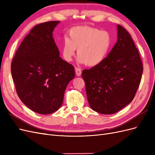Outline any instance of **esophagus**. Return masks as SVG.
Returning <instances> with one entry per match:
<instances>
[{
    "instance_id": "34e87169",
    "label": "esophagus",
    "mask_w": 155,
    "mask_h": 155,
    "mask_svg": "<svg viewBox=\"0 0 155 155\" xmlns=\"http://www.w3.org/2000/svg\"><path fill=\"white\" fill-rule=\"evenodd\" d=\"M75 71H76V74L78 76H80L81 74V70L79 68H78V67H76L75 68Z\"/></svg>"
}]
</instances>
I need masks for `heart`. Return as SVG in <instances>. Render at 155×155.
<instances>
[{
    "mask_svg": "<svg viewBox=\"0 0 155 155\" xmlns=\"http://www.w3.org/2000/svg\"><path fill=\"white\" fill-rule=\"evenodd\" d=\"M64 38L63 57L71 61L78 48L79 61L88 67H95L105 59L111 45V37L107 31L88 26H75Z\"/></svg>",
    "mask_w": 155,
    "mask_h": 155,
    "instance_id": "b5f03b06",
    "label": "heart"
}]
</instances>
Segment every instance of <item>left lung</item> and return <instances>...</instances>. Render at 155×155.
<instances>
[{
    "instance_id": "8db88e82",
    "label": "left lung",
    "mask_w": 155,
    "mask_h": 155,
    "mask_svg": "<svg viewBox=\"0 0 155 155\" xmlns=\"http://www.w3.org/2000/svg\"><path fill=\"white\" fill-rule=\"evenodd\" d=\"M143 65L129 33L118 25V41L103 61L83 70L91 109L112 114L133 101L141 81Z\"/></svg>"
}]
</instances>
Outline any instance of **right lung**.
<instances>
[{
	"label": "right lung",
	"mask_w": 155,
	"mask_h": 155,
	"mask_svg": "<svg viewBox=\"0 0 155 155\" xmlns=\"http://www.w3.org/2000/svg\"><path fill=\"white\" fill-rule=\"evenodd\" d=\"M59 21L37 25L22 41L11 64L16 92L37 113L49 114L61 106L74 67L59 57L52 32Z\"/></svg>",
	"instance_id": "add662e5"
}]
</instances>
